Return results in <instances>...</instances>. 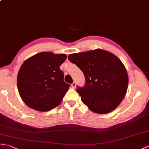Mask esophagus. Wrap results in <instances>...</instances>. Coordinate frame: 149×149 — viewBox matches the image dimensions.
Listing matches in <instances>:
<instances>
[{
	"label": "esophagus",
	"instance_id": "esophagus-1",
	"mask_svg": "<svg viewBox=\"0 0 149 149\" xmlns=\"http://www.w3.org/2000/svg\"><path fill=\"white\" fill-rule=\"evenodd\" d=\"M71 86H72V88H75V87H76V82H74L72 84Z\"/></svg>",
	"mask_w": 149,
	"mask_h": 149
}]
</instances>
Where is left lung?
Wrapping results in <instances>:
<instances>
[{"mask_svg":"<svg viewBox=\"0 0 149 149\" xmlns=\"http://www.w3.org/2000/svg\"><path fill=\"white\" fill-rule=\"evenodd\" d=\"M68 58L85 76L84 86H77L76 90L82 103L100 114L116 109L125 96L128 85V75L121 61L100 49L71 54Z\"/></svg>","mask_w":149,"mask_h":149,"instance_id":"1","label":"left lung"}]
</instances>
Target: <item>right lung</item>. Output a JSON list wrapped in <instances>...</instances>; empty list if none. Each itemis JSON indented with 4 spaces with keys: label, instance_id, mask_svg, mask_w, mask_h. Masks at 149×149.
Segmentation results:
<instances>
[{
    "label": "right lung",
    "instance_id": "obj_1",
    "mask_svg": "<svg viewBox=\"0 0 149 149\" xmlns=\"http://www.w3.org/2000/svg\"><path fill=\"white\" fill-rule=\"evenodd\" d=\"M65 54L41 52L27 59L17 77L18 92L23 102L37 111H49L62 102L69 89L60 66Z\"/></svg>",
    "mask_w": 149,
    "mask_h": 149
}]
</instances>
